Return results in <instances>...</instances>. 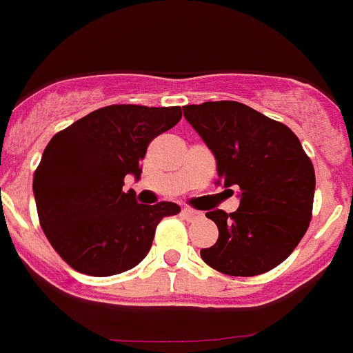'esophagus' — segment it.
<instances>
[{"instance_id": "34e87169", "label": "esophagus", "mask_w": 353, "mask_h": 353, "mask_svg": "<svg viewBox=\"0 0 353 353\" xmlns=\"http://www.w3.org/2000/svg\"><path fill=\"white\" fill-rule=\"evenodd\" d=\"M181 213H183V217H186V219L199 217V212H195V210H192V208H185Z\"/></svg>"}]
</instances>
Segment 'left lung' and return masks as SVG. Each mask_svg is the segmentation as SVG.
<instances>
[{"label":"left lung","instance_id":"1","mask_svg":"<svg viewBox=\"0 0 353 353\" xmlns=\"http://www.w3.org/2000/svg\"><path fill=\"white\" fill-rule=\"evenodd\" d=\"M185 118L217 161V185L239 188V210L206 213L219 228L201 250L210 268L230 276H256L283 262L312 217L316 176L298 136L287 125L232 100L185 105Z\"/></svg>","mask_w":353,"mask_h":353}]
</instances>
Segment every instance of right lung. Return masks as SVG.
I'll return each instance as SVG.
<instances>
[{
	"mask_svg": "<svg viewBox=\"0 0 353 353\" xmlns=\"http://www.w3.org/2000/svg\"><path fill=\"white\" fill-rule=\"evenodd\" d=\"M181 120V108L108 105L53 136L34 174L44 235L79 272L111 276L147 256L163 217L176 203L138 204L123 192L125 176L140 179L150 141Z\"/></svg>",
	"mask_w": 353,
	"mask_h": 353,
	"instance_id": "add662e5",
	"label": "right lung"
}]
</instances>
